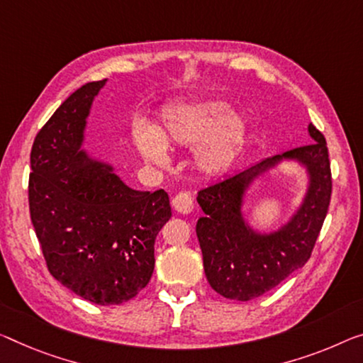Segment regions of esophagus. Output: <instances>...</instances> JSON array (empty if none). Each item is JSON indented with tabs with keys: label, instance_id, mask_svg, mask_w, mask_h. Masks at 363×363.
<instances>
[{
	"label": "esophagus",
	"instance_id": "esophagus-1",
	"mask_svg": "<svg viewBox=\"0 0 363 363\" xmlns=\"http://www.w3.org/2000/svg\"><path fill=\"white\" fill-rule=\"evenodd\" d=\"M172 206H174V209L180 214H189L194 208L193 198L189 196L188 193H178L177 196L172 199Z\"/></svg>",
	"mask_w": 363,
	"mask_h": 363
}]
</instances>
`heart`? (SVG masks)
I'll list each match as a JSON object with an SVG mask.
<instances>
[{"label":"heart","instance_id":"b5f03b06","mask_svg":"<svg viewBox=\"0 0 363 363\" xmlns=\"http://www.w3.org/2000/svg\"><path fill=\"white\" fill-rule=\"evenodd\" d=\"M247 123L238 113H228L222 100L175 104L167 107L154 130L138 126L135 144L149 162L164 164L167 147H194V165L206 177L227 172L242 152Z\"/></svg>","mask_w":363,"mask_h":363}]
</instances>
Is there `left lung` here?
Segmentation results:
<instances>
[{
  "label": "left lung",
  "mask_w": 363,
  "mask_h": 363,
  "mask_svg": "<svg viewBox=\"0 0 363 363\" xmlns=\"http://www.w3.org/2000/svg\"><path fill=\"white\" fill-rule=\"evenodd\" d=\"M311 144L267 157L216 185L201 189L196 235L208 282L217 294L248 302L266 294L305 266L325 222L331 201V167L326 139L308 125ZM282 160H294L309 175L303 204L286 225L258 233L242 217L247 188L261 173Z\"/></svg>",
  "instance_id": "8db88e82"
}]
</instances>
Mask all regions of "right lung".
Instances as JSON below:
<instances>
[{"mask_svg":"<svg viewBox=\"0 0 363 363\" xmlns=\"http://www.w3.org/2000/svg\"><path fill=\"white\" fill-rule=\"evenodd\" d=\"M105 82L72 92L38 131L29 208L50 274L87 302L120 305L150 281L155 237L172 209L164 189H133L82 149L87 116Z\"/></svg>","mask_w":363,"mask_h":363,"instance_id":"1","label":"right lung"}]
</instances>
